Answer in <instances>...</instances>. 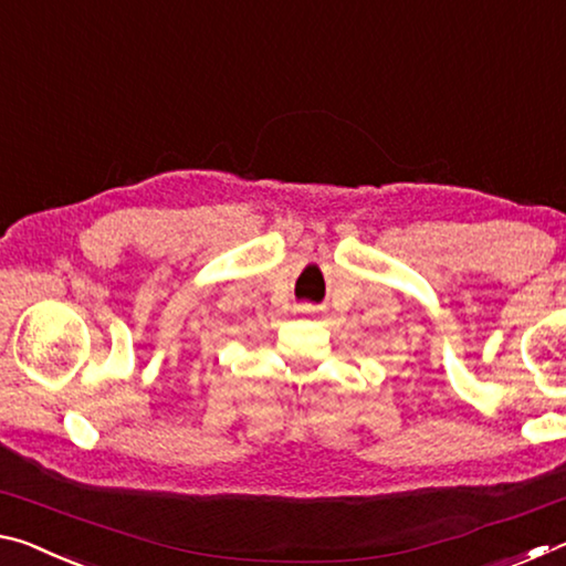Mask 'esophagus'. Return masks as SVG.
<instances>
[{
	"label": "esophagus",
	"mask_w": 566,
	"mask_h": 566,
	"mask_svg": "<svg viewBox=\"0 0 566 566\" xmlns=\"http://www.w3.org/2000/svg\"><path fill=\"white\" fill-rule=\"evenodd\" d=\"M302 312H314V306H312V304H304Z\"/></svg>",
	"instance_id": "1"
}]
</instances>
